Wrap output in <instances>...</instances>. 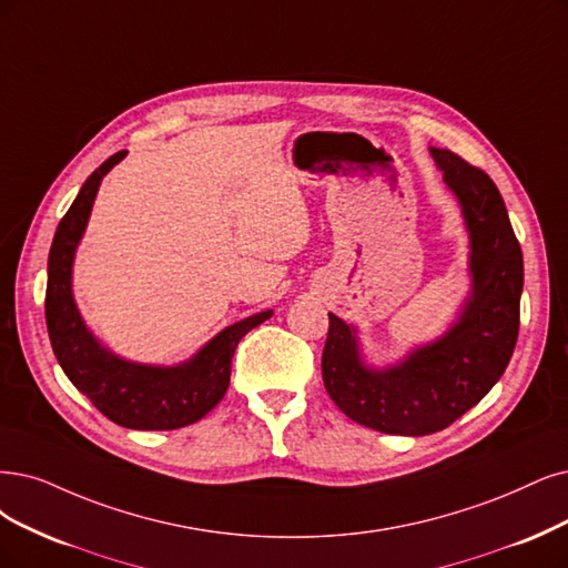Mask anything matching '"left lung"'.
Returning a JSON list of instances; mask_svg holds the SVG:
<instances>
[{"label":"left lung","mask_w":568,"mask_h":568,"mask_svg":"<svg viewBox=\"0 0 568 568\" xmlns=\"http://www.w3.org/2000/svg\"><path fill=\"white\" fill-rule=\"evenodd\" d=\"M430 154L460 203L470 236V295L443 337L403 363L374 369L355 327L329 313L323 382L348 418L388 435H430L452 426L506 372L519 332L521 247L494 180L449 150Z\"/></svg>","instance_id":"obj_1"}]
</instances>
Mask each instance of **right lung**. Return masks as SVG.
<instances>
[{"instance_id":"right-lung-1","label":"right lung","mask_w":568,"mask_h":568,"mask_svg":"<svg viewBox=\"0 0 568 568\" xmlns=\"http://www.w3.org/2000/svg\"><path fill=\"white\" fill-rule=\"evenodd\" d=\"M123 156L119 152L93 171L55 229L47 283L49 339L68 379L110 422L133 430H175L196 424L222 400L239 342L271 318V311L224 327L192 361L173 367L123 361L93 337L72 297V262L98 186Z\"/></svg>"}]
</instances>
